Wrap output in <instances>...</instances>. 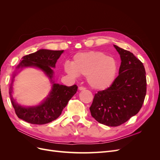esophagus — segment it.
Listing matches in <instances>:
<instances>
[{
    "label": "esophagus",
    "mask_w": 160,
    "mask_h": 160,
    "mask_svg": "<svg viewBox=\"0 0 160 160\" xmlns=\"http://www.w3.org/2000/svg\"><path fill=\"white\" fill-rule=\"evenodd\" d=\"M85 89H86V88H84V87L81 86V87H79V90H80V91H81V90H85Z\"/></svg>",
    "instance_id": "esophagus-1"
}]
</instances>
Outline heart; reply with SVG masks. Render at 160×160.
Masks as SVG:
<instances>
[{
	"mask_svg": "<svg viewBox=\"0 0 160 160\" xmlns=\"http://www.w3.org/2000/svg\"><path fill=\"white\" fill-rule=\"evenodd\" d=\"M65 71L71 77L87 76L91 88L103 90L113 84L118 72V62L100 51L79 52L72 58L71 64L65 63Z\"/></svg>",
	"mask_w": 160,
	"mask_h": 160,
	"instance_id": "heart-1",
	"label": "heart"
}]
</instances>
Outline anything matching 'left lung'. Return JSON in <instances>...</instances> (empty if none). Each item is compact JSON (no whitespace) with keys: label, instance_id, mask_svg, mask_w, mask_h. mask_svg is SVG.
<instances>
[{"label":"left lung","instance_id":"obj_1","mask_svg":"<svg viewBox=\"0 0 160 160\" xmlns=\"http://www.w3.org/2000/svg\"><path fill=\"white\" fill-rule=\"evenodd\" d=\"M113 46L122 61L119 75L109 88L95 95L89 108L96 121L111 127L119 126L139 112L147 86L142 62L132 52Z\"/></svg>","mask_w":160,"mask_h":160}]
</instances>
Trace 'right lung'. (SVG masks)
Instances as JSON below:
<instances>
[{
  "instance_id": "obj_1",
  "label": "right lung",
  "mask_w": 160,
  "mask_h": 160,
  "mask_svg": "<svg viewBox=\"0 0 160 160\" xmlns=\"http://www.w3.org/2000/svg\"><path fill=\"white\" fill-rule=\"evenodd\" d=\"M63 51V50L40 49L35 52L22 57V60L17 67V70L25 67H35L39 69L49 77L52 85L49 94L41 104L31 107H23L17 103L12 96L14 78L17 71L14 72L9 94L12 105L18 118L31 124L42 125L50 123L59 117L62 109L76 93L77 91L76 85L67 87L55 83L52 81L54 72L52 68H55L57 61Z\"/></svg>"
}]
</instances>
